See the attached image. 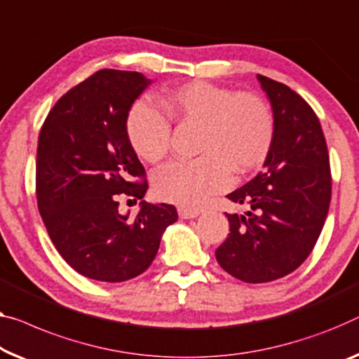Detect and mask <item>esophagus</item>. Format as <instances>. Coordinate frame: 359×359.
Listing matches in <instances>:
<instances>
[{"label":"esophagus","mask_w":359,"mask_h":359,"mask_svg":"<svg viewBox=\"0 0 359 359\" xmlns=\"http://www.w3.org/2000/svg\"><path fill=\"white\" fill-rule=\"evenodd\" d=\"M179 216L180 219H194L198 216V211L189 210V208H179Z\"/></svg>","instance_id":"1"}]
</instances>
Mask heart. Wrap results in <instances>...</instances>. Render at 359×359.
<instances>
[{
	"label": "heart",
	"mask_w": 359,
	"mask_h": 359,
	"mask_svg": "<svg viewBox=\"0 0 359 359\" xmlns=\"http://www.w3.org/2000/svg\"><path fill=\"white\" fill-rule=\"evenodd\" d=\"M168 117L138 100L127 116V137L142 159L158 163L169 151L170 121L198 126L191 161H174L153 174L156 198L196 208L231 185V172L248 174L266 161L274 142V117L264 100L208 82H189L159 96Z\"/></svg>",
	"instance_id": "heart-1"
}]
</instances>
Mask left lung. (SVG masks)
Wrapping results in <instances>:
<instances>
[{"label":"left lung","mask_w":359,"mask_h":359,"mask_svg":"<svg viewBox=\"0 0 359 359\" xmlns=\"http://www.w3.org/2000/svg\"><path fill=\"white\" fill-rule=\"evenodd\" d=\"M274 114L264 169L227 198L250 210L226 214L231 233L216 250L221 267L248 283L271 282L302 266L329 212L332 177L316 112L292 88L258 76Z\"/></svg>","instance_id":"obj_1"}]
</instances>
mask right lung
<instances>
[{"mask_svg":"<svg viewBox=\"0 0 359 359\" xmlns=\"http://www.w3.org/2000/svg\"><path fill=\"white\" fill-rule=\"evenodd\" d=\"M151 80L103 69L62 95L48 112L36 148V201L53 245L88 279L124 282L153 263L172 205L142 201L135 219L117 195L142 200L148 184L127 137L133 101Z\"/></svg>","mask_w":359,"mask_h":359,"instance_id":"right-lung-1","label":"right lung"}]
</instances>
